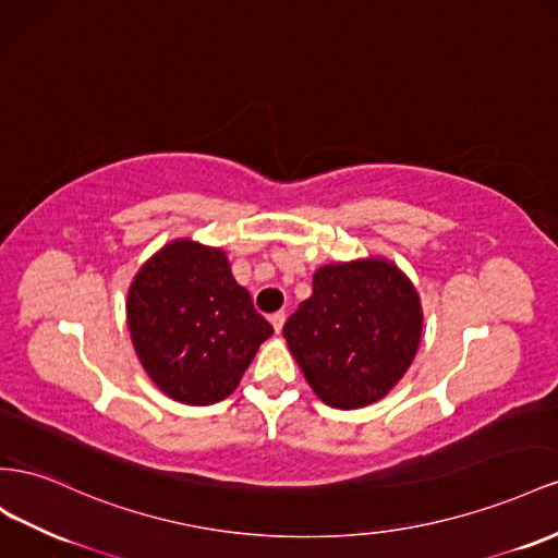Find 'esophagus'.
I'll return each mask as SVG.
<instances>
[{"instance_id":"34e87169","label":"esophagus","mask_w":558,"mask_h":558,"mask_svg":"<svg viewBox=\"0 0 558 558\" xmlns=\"http://www.w3.org/2000/svg\"><path fill=\"white\" fill-rule=\"evenodd\" d=\"M269 324H272V328L277 330V333H281V328L286 324V312H275L272 316H269Z\"/></svg>"}]
</instances>
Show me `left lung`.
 <instances>
[{
  "mask_svg": "<svg viewBox=\"0 0 558 558\" xmlns=\"http://www.w3.org/2000/svg\"><path fill=\"white\" fill-rule=\"evenodd\" d=\"M420 336L415 286L385 258L319 267L283 326L314 395L342 411L380 401L413 364Z\"/></svg>",
  "mask_w": 558,
  "mask_h": 558,
  "instance_id": "left-lung-1",
  "label": "left lung"
}]
</instances>
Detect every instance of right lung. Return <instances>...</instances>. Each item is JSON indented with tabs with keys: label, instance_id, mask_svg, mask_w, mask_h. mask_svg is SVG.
I'll return each instance as SVG.
<instances>
[{
	"label": "right lung",
	"instance_id": "right-lung-1",
	"mask_svg": "<svg viewBox=\"0 0 558 558\" xmlns=\"http://www.w3.org/2000/svg\"><path fill=\"white\" fill-rule=\"evenodd\" d=\"M126 322L145 373L190 405L230 397L275 333L232 277L228 255L192 239H175L138 269Z\"/></svg>",
	"mask_w": 558,
	"mask_h": 558
}]
</instances>
